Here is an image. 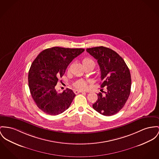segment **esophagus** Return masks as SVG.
I'll return each mask as SVG.
<instances>
[{
  "label": "esophagus",
  "instance_id": "obj_1",
  "mask_svg": "<svg viewBox=\"0 0 159 159\" xmlns=\"http://www.w3.org/2000/svg\"><path fill=\"white\" fill-rule=\"evenodd\" d=\"M75 93L76 94H77V93H85V92H84V91H82V90H76L75 91Z\"/></svg>",
  "mask_w": 159,
  "mask_h": 159
}]
</instances>
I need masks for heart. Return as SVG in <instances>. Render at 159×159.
<instances>
[{"instance_id":"obj_1","label":"heart","mask_w":159,"mask_h":159,"mask_svg":"<svg viewBox=\"0 0 159 159\" xmlns=\"http://www.w3.org/2000/svg\"><path fill=\"white\" fill-rule=\"evenodd\" d=\"M83 65L87 64H92L94 65V66H95V64L94 61L93 60H92L90 58H84L83 60ZM74 85L76 88H77L78 89H80V90L86 89L88 87L87 83L84 80H80L77 81L76 82H75Z\"/></svg>"}]
</instances>
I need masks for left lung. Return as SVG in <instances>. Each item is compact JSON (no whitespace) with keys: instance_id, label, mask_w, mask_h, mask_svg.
Masks as SVG:
<instances>
[{"instance_id":"obj_1","label":"left lung","mask_w":159,"mask_h":159,"mask_svg":"<svg viewBox=\"0 0 159 159\" xmlns=\"http://www.w3.org/2000/svg\"><path fill=\"white\" fill-rule=\"evenodd\" d=\"M86 51L98 60L101 70L102 93H98L93 108L104 116H112L125 106L130 94L131 79L129 70L123 58L113 50L99 46Z\"/></svg>"}]
</instances>
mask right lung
<instances>
[{
	"label": "right lung",
	"mask_w": 159,
	"mask_h": 159,
	"mask_svg": "<svg viewBox=\"0 0 159 159\" xmlns=\"http://www.w3.org/2000/svg\"><path fill=\"white\" fill-rule=\"evenodd\" d=\"M84 49L53 47L43 50L34 60L28 74V84L37 106L49 115L62 113L70 106L75 94L69 89L58 93L55 85L69 64Z\"/></svg>",
	"instance_id": "1"
}]
</instances>
